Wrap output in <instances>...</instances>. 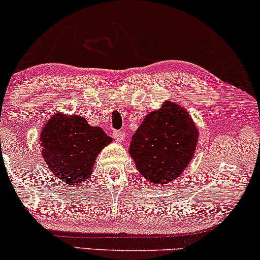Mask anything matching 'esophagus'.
I'll return each instance as SVG.
<instances>
[{"label":"esophagus","mask_w":260,"mask_h":260,"mask_svg":"<svg viewBox=\"0 0 260 260\" xmlns=\"http://www.w3.org/2000/svg\"><path fill=\"white\" fill-rule=\"evenodd\" d=\"M113 138H114L116 141H123L125 140V132L114 131L113 132Z\"/></svg>","instance_id":"obj_1"}]
</instances>
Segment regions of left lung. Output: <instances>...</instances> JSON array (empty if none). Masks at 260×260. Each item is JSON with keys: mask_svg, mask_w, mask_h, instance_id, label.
<instances>
[{"mask_svg": "<svg viewBox=\"0 0 260 260\" xmlns=\"http://www.w3.org/2000/svg\"><path fill=\"white\" fill-rule=\"evenodd\" d=\"M198 129L177 104L165 102L147 114L133 135L129 154L149 184L164 185L177 179L194 154Z\"/></svg>", "mask_w": 260, "mask_h": 260, "instance_id": "obj_1", "label": "left lung"}]
</instances>
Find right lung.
Masks as SVG:
<instances>
[{"label":"right lung","instance_id":"obj_1","mask_svg":"<svg viewBox=\"0 0 260 260\" xmlns=\"http://www.w3.org/2000/svg\"><path fill=\"white\" fill-rule=\"evenodd\" d=\"M40 140L49 170L64 184L80 185L92 174L95 159L112 138L81 116L56 114L43 127Z\"/></svg>","mask_w":260,"mask_h":260}]
</instances>
